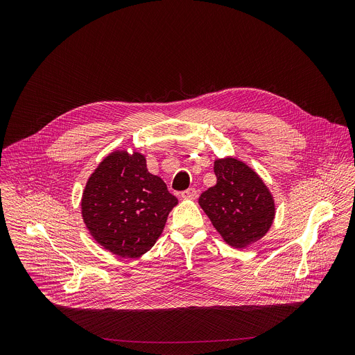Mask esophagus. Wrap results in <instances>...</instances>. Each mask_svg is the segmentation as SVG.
<instances>
[{
    "label": "esophagus",
    "mask_w": 355,
    "mask_h": 355,
    "mask_svg": "<svg viewBox=\"0 0 355 355\" xmlns=\"http://www.w3.org/2000/svg\"><path fill=\"white\" fill-rule=\"evenodd\" d=\"M198 196V191L195 188H188L187 191L181 192V198L184 199H195Z\"/></svg>",
    "instance_id": "esophagus-1"
}]
</instances>
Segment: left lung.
Wrapping results in <instances>:
<instances>
[{
    "mask_svg": "<svg viewBox=\"0 0 355 355\" xmlns=\"http://www.w3.org/2000/svg\"><path fill=\"white\" fill-rule=\"evenodd\" d=\"M214 171L216 185L198 202L222 239L244 248L264 237L275 218V202L260 175L236 157L215 160Z\"/></svg>",
    "mask_w": 355,
    "mask_h": 355,
    "instance_id": "obj_1",
    "label": "left lung"
}]
</instances>
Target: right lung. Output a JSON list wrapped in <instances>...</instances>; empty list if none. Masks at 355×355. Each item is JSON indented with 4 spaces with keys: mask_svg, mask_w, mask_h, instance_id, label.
Listing matches in <instances>:
<instances>
[{
    "mask_svg": "<svg viewBox=\"0 0 355 355\" xmlns=\"http://www.w3.org/2000/svg\"><path fill=\"white\" fill-rule=\"evenodd\" d=\"M177 204L166 182L148 173L144 155L115 150L89 175L81 215L99 245L136 259L155 245Z\"/></svg>",
    "mask_w": 355,
    "mask_h": 355,
    "instance_id": "1",
    "label": "right lung"
}]
</instances>
